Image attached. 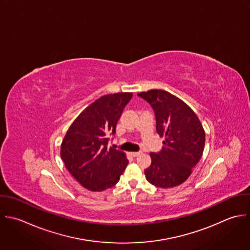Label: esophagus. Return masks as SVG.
Returning a JSON list of instances; mask_svg holds the SVG:
<instances>
[{"label":"esophagus","instance_id":"1","mask_svg":"<svg viewBox=\"0 0 250 250\" xmlns=\"http://www.w3.org/2000/svg\"><path fill=\"white\" fill-rule=\"evenodd\" d=\"M129 154H130V156H131V157L136 158V157H138V156L141 154V152H130Z\"/></svg>","mask_w":250,"mask_h":250}]
</instances>
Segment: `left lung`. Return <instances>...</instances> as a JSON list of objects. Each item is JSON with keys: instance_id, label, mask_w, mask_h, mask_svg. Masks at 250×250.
I'll return each instance as SVG.
<instances>
[{"instance_id": "8db88e82", "label": "left lung", "mask_w": 250, "mask_h": 250, "mask_svg": "<svg viewBox=\"0 0 250 250\" xmlns=\"http://www.w3.org/2000/svg\"><path fill=\"white\" fill-rule=\"evenodd\" d=\"M155 111L157 132L165 137L160 153H150L151 166L146 179L160 188L182 184L200 162L206 143V132L196 113L183 100L163 89L137 94Z\"/></svg>"}]
</instances>
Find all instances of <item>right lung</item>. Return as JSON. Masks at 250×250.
<instances>
[{"label":"right lung","instance_id":"right-lung-1","mask_svg":"<svg viewBox=\"0 0 250 250\" xmlns=\"http://www.w3.org/2000/svg\"><path fill=\"white\" fill-rule=\"evenodd\" d=\"M131 92L101 96L72 123L61 143L60 157L72 176L85 189L101 192L115 186L128 161L124 152L108 148Z\"/></svg>","mask_w":250,"mask_h":250}]
</instances>
